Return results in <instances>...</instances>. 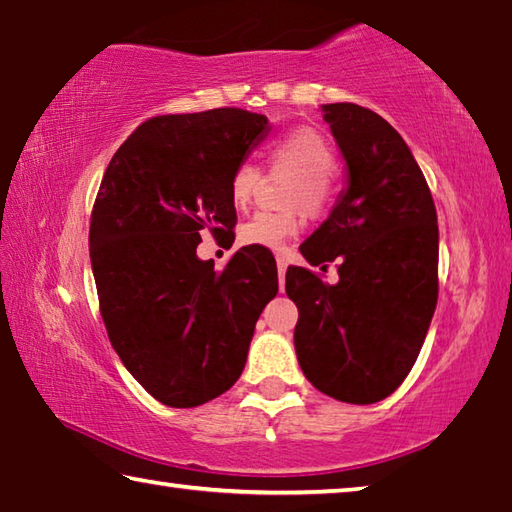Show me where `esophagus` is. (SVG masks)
I'll list each match as a JSON object with an SVG mask.
<instances>
[{
  "instance_id": "34e87169",
  "label": "esophagus",
  "mask_w": 512,
  "mask_h": 512,
  "mask_svg": "<svg viewBox=\"0 0 512 512\" xmlns=\"http://www.w3.org/2000/svg\"><path fill=\"white\" fill-rule=\"evenodd\" d=\"M277 262V273H280V287L284 289V275H287V266H289V253H280L275 257Z\"/></svg>"
}]
</instances>
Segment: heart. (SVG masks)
Wrapping results in <instances>:
<instances>
[{
  "mask_svg": "<svg viewBox=\"0 0 512 512\" xmlns=\"http://www.w3.org/2000/svg\"><path fill=\"white\" fill-rule=\"evenodd\" d=\"M268 158L275 169L291 173V185L284 192L287 212H257L253 219L241 223L239 244L259 246L268 250L282 248L298 235L302 207L309 216H318L332 201V178L329 173L336 167V153L323 133L314 128H296L271 144ZM259 187V171L253 164H239L230 178V198L237 210L253 201Z\"/></svg>",
  "mask_w": 512,
  "mask_h": 512,
  "instance_id": "heart-1",
  "label": "heart"
}]
</instances>
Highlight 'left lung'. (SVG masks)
Instances as JSON below:
<instances>
[{
  "mask_svg": "<svg viewBox=\"0 0 512 512\" xmlns=\"http://www.w3.org/2000/svg\"><path fill=\"white\" fill-rule=\"evenodd\" d=\"M323 112L348 183L300 253L311 266L336 259L339 282L289 266L293 343L320 393L372 404L409 375L436 311L438 216L411 149L384 117L357 103Z\"/></svg>",
  "mask_w": 512,
  "mask_h": 512,
  "instance_id": "obj_1",
  "label": "left lung"
}]
</instances>
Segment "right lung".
Returning <instances> with one entry per match:
<instances>
[{
	"label": "right lung",
	"mask_w": 512,
	"mask_h": 512,
	"mask_svg": "<svg viewBox=\"0 0 512 512\" xmlns=\"http://www.w3.org/2000/svg\"><path fill=\"white\" fill-rule=\"evenodd\" d=\"M268 131L264 115L239 108L153 117L103 173L90 221L101 318L126 370L173 409L235 384L277 293L262 250H237L221 273L196 255L203 228H235L230 178Z\"/></svg>",
	"instance_id": "obj_1"
}]
</instances>
